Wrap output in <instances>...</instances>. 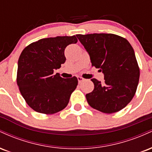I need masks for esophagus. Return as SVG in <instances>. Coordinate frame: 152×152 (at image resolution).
I'll return each mask as SVG.
<instances>
[{"instance_id":"obj_1","label":"esophagus","mask_w":152,"mask_h":152,"mask_svg":"<svg viewBox=\"0 0 152 152\" xmlns=\"http://www.w3.org/2000/svg\"><path fill=\"white\" fill-rule=\"evenodd\" d=\"M77 78H78V83H81L82 81H84V78H82V77H81V76H78Z\"/></svg>"}]
</instances>
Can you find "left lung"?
<instances>
[{
	"instance_id": "obj_1",
	"label": "left lung",
	"mask_w": 152,
	"mask_h": 152,
	"mask_svg": "<svg viewBox=\"0 0 152 152\" xmlns=\"http://www.w3.org/2000/svg\"><path fill=\"white\" fill-rule=\"evenodd\" d=\"M90 56L92 66L104 74L96 78L93 91L86 95L88 104L105 114L117 112L133 99L140 71L134 50L126 38L112 34L76 35Z\"/></svg>"
}]
</instances>
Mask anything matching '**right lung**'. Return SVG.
Wrapping results in <instances>:
<instances>
[{
	"mask_svg": "<svg viewBox=\"0 0 152 152\" xmlns=\"http://www.w3.org/2000/svg\"><path fill=\"white\" fill-rule=\"evenodd\" d=\"M77 41L75 36L42 38L23 50L18 62L17 84L34 111L53 114L68 105L78 85L77 78H64L58 74L53 75V71L65 63L66 46Z\"/></svg>",
	"mask_w": 152,
	"mask_h": 152,
	"instance_id": "1",
	"label": "right lung"
}]
</instances>
